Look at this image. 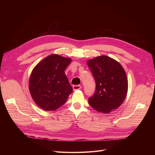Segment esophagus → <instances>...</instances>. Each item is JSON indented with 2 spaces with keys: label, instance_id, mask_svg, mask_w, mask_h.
Returning a JSON list of instances; mask_svg holds the SVG:
<instances>
[{
  "label": "esophagus",
  "instance_id": "1",
  "mask_svg": "<svg viewBox=\"0 0 155 155\" xmlns=\"http://www.w3.org/2000/svg\"><path fill=\"white\" fill-rule=\"evenodd\" d=\"M82 88V86L79 85H73V91H77V90H80V89Z\"/></svg>",
  "mask_w": 155,
  "mask_h": 155
}]
</instances>
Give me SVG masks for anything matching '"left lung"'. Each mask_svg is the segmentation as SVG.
I'll return each instance as SVG.
<instances>
[{
    "label": "left lung",
    "mask_w": 155,
    "mask_h": 155,
    "mask_svg": "<svg viewBox=\"0 0 155 155\" xmlns=\"http://www.w3.org/2000/svg\"><path fill=\"white\" fill-rule=\"evenodd\" d=\"M87 64L96 85L88 104L97 111L109 114L126 98L128 87L126 72L119 62L105 55L88 60Z\"/></svg>",
    "instance_id": "left-lung-1"
}]
</instances>
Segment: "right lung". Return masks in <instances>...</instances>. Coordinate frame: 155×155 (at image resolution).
<instances>
[{
  "label": "right lung",
  "instance_id": "obj_1",
  "mask_svg": "<svg viewBox=\"0 0 155 155\" xmlns=\"http://www.w3.org/2000/svg\"><path fill=\"white\" fill-rule=\"evenodd\" d=\"M71 60L51 54L32 70L29 88L33 101L45 110H55L66 102L73 88L64 73Z\"/></svg>",
  "mask_w": 155,
  "mask_h": 155
}]
</instances>
